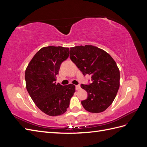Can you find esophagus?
Instances as JSON below:
<instances>
[{
	"mask_svg": "<svg viewBox=\"0 0 147 147\" xmlns=\"http://www.w3.org/2000/svg\"><path fill=\"white\" fill-rule=\"evenodd\" d=\"M80 89H81V87L80 85L75 86V90H80Z\"/></svg>",
	"mask_w": 147,
	"mask_h": 147,
	"instance_id": "1",
	"label": "esophagus"
}]
</instances>
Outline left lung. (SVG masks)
<instances>
[{"mask_svg": "<svg viewBox=\"0 0 147 147\" xmlns=\"http://www.w3.org/2000/svg\"><path fill=\"white\" fill-rule=\"evenodd\" d=\"M70 58L83 75H91V83L81 84L87 99L82 101L84 109L91 113L105 111L112 104L119 87V70L111 56L92 45L70 48Z\"/></svg>", "mask_w": 147, "mask_h": 147, "instance_id": "left-lung-1", "label": "left lung"}]
</instances>
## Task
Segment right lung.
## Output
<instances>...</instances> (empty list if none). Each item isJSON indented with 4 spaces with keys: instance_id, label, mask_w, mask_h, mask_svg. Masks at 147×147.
Segmentation results:
<instances>
[{
    "instance_id": "right-lung-1",
    "label": "right lung",
    "mask_w": 147,
    "mask_h": 147,
    "mask_svg": "<svg viewBox=\"0 0 147 147\" xmlns=\"http://www.w3.org/2000/svg\"><path fill=\"white\" fill-rule=\"evenodd\" d=\"M69 48L49 46L41 48L25 72L26 89L35 104L43 113L56 117L67 110L75 91L72 84H56L61 63L68 58Z\"/></svg>"
}]
</instances>
